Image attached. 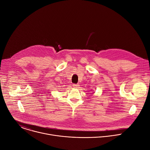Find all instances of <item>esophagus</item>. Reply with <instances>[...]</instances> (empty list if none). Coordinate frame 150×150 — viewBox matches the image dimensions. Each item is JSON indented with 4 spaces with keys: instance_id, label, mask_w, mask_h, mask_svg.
Here are the masks:
<instances>
[{
    "instance_id": "obj_1",
    "label": "esophagus",
    "mask_w": 150,
    "mask_h": 150,
    "mask_svg": "<svg viewBox=\"0 0 150 150\" xmlns=\"http://www.w3.org/2000/svg\"><path fill=\"white\" fill-rule=\"evenodd\" d=\"M73 86L74 87V88H78L79 87V84H74L73 85Z\"/></svg>"
}]
</instances>
